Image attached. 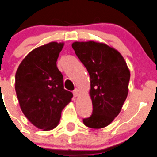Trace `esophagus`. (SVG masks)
Masks as SVG:
<instances>
[{"instance_id": "34e87169", "label": "esophagus", "mask_w": 157, "mask_h": 157, "mask_svg": "<svg viewBox=\"0 0 157 157\" xmlns=\"http://www.w3.org/2000/svg\"><path fill=\"white\" fill-rule=\"evenodd\" d=\"M73 95H74V96H75V97H77V96H79V95H80L79 90H77V89H75V90L73 91Z\"/></svg>"}]
</instances>
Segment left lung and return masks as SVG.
<instances>
[{"mask_svg": "<svg viewBox=\"0 0 157 157\" xmlns=\"http://www.w3.org/2000/svg\"><path fill=\"white\" fill-rule=\"evenodd\" d=\"M72 48L90 77L93 113L83 119L90 128L109 125L121 112L128 93L130 71L116 49L96 41L74 42Z\"/></svg>", "mask_w": 157, "mask_h": 157, "instance_id": "left-lung-1", "label": "left lung"}]
</instances>
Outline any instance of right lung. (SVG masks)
Masks as SVG:
<instances>
[{"instance_id":"right-lung-1","label":"right lung","mask_w":157,"mask_h":157,"mask_svg":"<svg viewBox=\"0 0 157 157\" xmlns=\"http://www.w3.org/2000/svg\"><path fill=\"white\" fill-rule=\"evenodd\" d=\"M64 43L50 42L29 53L15 74V92L26 118L43 131L58 125L61 111L73 94L64 89L57 60Z\"/></svg>"}]
</instances>
